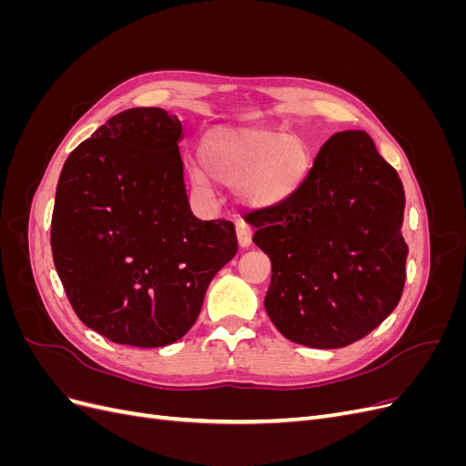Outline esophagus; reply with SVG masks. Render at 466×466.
<instances>
[{
	"mask_svg": "<svg viewBox=\"0 0 466 466\" xmlns=\"http://www.w3.org/2000/svg\"><path fill=\"white\" fill-rule=\"evenodd\" d=\"M237 238H238V245H241L243 248L250 247V243H252V228L245 219L237 221Z\"/></svg>",
	"mask_w": 466,
	"mask_h": 466,
	"instance_id": "esophagus-1",
	"label": "esophagus"
}]
</instances>
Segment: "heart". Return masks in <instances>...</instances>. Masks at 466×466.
Here are the masks:
<instances>
[{
	"mask_svg": "<svg viewBox=\"0 0 466 466\" xmlns=\"http://www.w3.org/2000/svg\"><path fill=\"white\" fill-rule=\"evenodd\" d=\"M311 153L301 137L266 128L214 130L200 146L204 175L223 187H238L245 204L274 206L299 188ZM196 180L204 182L198 175Z\"/></svg>",
	"mask_w": 466,
	"mask_h": 466,
	"instance_id": "heart-1",
	"label": "heart"
}]
</instances>
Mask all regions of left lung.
Returning <instances> with one entry per match:
<instances>
[{"instance_id": "obj_1", "label": "left lung", "mask_w": 466, "mask_h": 466, "mask_svg": "<svg viewBox=\"0 0 466 466\" xmlns=\"http://www.w3.org/2000/svg\"><path fill=\"white\" fill-rule=\"evenodd\" d=\"M404 190L370 134H334L289 198L252 209L272 260L268 317L288 340L342 348L377 329L406 281Z\"/></svg>"}]
</instances>
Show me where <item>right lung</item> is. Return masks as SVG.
<instances>
[{
	"instance_id": "right-lung-1",
	"label": "right lung",
	"mask_w": 466,
	"mask_h": 466,
	"mask_svg": "<svg viewBox=\"0 0 466 466\" xmlns=\"http://www.w3.org/2000/svg\"><path fill=\"white\" fill-rule=\"evenodd\" d=\"M180 132L163 108L122 110L69 153L56 188L54 266L76 315L116 344L177 342L237 255L233 221L192 214Z\"/></svg>"
}]
</instances>
